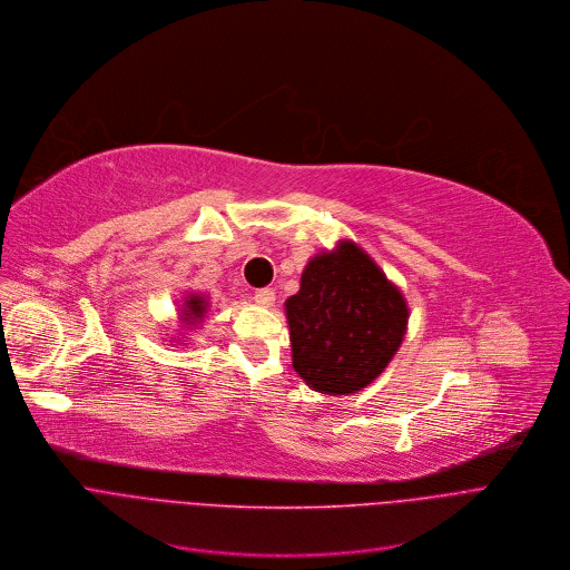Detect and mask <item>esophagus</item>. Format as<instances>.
<instances>
[{"label": "esophagus", "instance_id": "esophagus-1", "mask_svg": "<svg viewBox=\"0 0 570 570\" xmlns=\"http://www.w3.org/2000/svg\"><path fill=\"white\" fill-rule=\"evenodd\" d=\"M254 298H256V303H258V305H263V307H272V305H274V301H276V292H274L272 287H263V289H256Z\"/></svg>", "mask_w": 570, "mask_h": 570}]
</instances>
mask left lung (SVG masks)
<instances>
[{"label": "left lung", "mask_w": 570, "mask_h": 570, "mask_svg": "<svg viewBox=\"0 0 570 570\" xmlns=\"http://www.w3.org/2000/svg\"><path fill=\"white\" fill-rule=\"evenodd\" d=\"M285 312L294 371L327 395L362 391L380 377L409 323L402 292L351 240L307 263Z\"/></svg>", "instance_id": "left-lung-1"}]
</instances>
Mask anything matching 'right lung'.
<instances>
[{
    "label": "right lung",
    "mask_w": 570,
    "mask_h": 570,
    "mask_svg": "<svg viewBox=\"0 0 570 570\" xmlns=\"http://www.w3.org/2000/svg\"><path fill=\"white\" fill-rule=\"evenodd\" d=\"M206 307H208V303H206V298L204 296H199V294H190V296H186V303H184V323L186 325H193V323H197V321H202L204 318V314H206Z\"/></svg>",
    "instance_id": "1"
}]
</instances>
